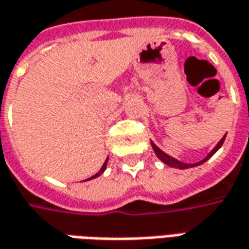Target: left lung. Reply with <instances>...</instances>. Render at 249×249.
<instances>
[{"instance_id":"1","label":"left lung","mask_w":249,"mask_h":249,"mask_svg":"<svg viewBox=\"0 0 249 249\" xmlns=\"http://www.w3.org/2000/svg\"><path fill=\"white\" fill-rule=\"evenodd\" d=\"M225 137H227V135H224V137H222L220 142H217V145H215L214 148L210 151L209 154H208V156H205L202 160L201 161H197V163H183V161L178 160V159H175V158H173V156H170V155H167L166 152H163L156 144H155L154 142H151V145H152V149H154L155 155L160 159L163 163H166L167 166L170 167H174V168H179V170H186V168H191V167H197L199 166V164H202V163H205L206 160H209L210 158L213 156V155L218 151V149L221 148L222 142H224V140H225Z\"/></svg>"}]
</instances>
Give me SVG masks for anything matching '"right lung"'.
Segmentation results:
<instances>
[{
    "mask_svg": "<svg viewBox=\"0 0 249 249\" xmlns=\"http://www.w3.org/2000/svg\"><path fill=\"white\" fill-rule=\"evenodd\" d=\"M107 160H109V158H107V160H105V163H104V166L101 167V170H100V171H98V173L95 174V175H93V177H90V178H89V179H86V180H90V179H94V178H97V177H100L101 174H102V173H104V171H105V170H107Z\"/></svg>",
    "mask_w": 249,
    "mask_h": 249,
    "instance_id": "add662e5",
    "label": "right lung"
}]
</instances>
